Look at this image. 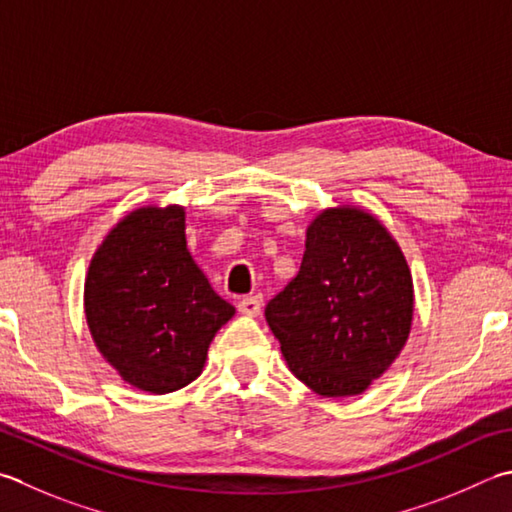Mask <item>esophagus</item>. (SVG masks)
Here are the masks:
<instances>
[{
  "label": "esophagus",
  "mask_w": 512,
  "mask_h": 512,
  "mask_svg": "<svg viewBox=\"0 0 512 512\" xmlns=\"http://www.w3.org/2000/svg\"><path fill=\"white\" fill-rule=\"evenodd\" d=\"M262 295H250V297H244V299H239V304H237V310L242 315H248V317H257L259 315V310H262Z\"/></svg>",
  "instance_id": "esophagus-1"
}]
</instances>
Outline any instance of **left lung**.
Here are the masks:
<instances>
[{
  "label": "left lung",
  "mask_w": 512,
  "mask_h": 512,
  "mask_svg": "<svg viewBox=\"0 0 512 512\" xmlns=\"http://www.w3.org/2000/svg\"><path fill=\"white\" fill-rule=\"evenodd\" d=\"M413 277L377 217L326 208L306 230L295 279L266 306L290 373L322 397L362 395L402 353Z\"/></svg>",
  "instance_id": "1"
}]
</instances>
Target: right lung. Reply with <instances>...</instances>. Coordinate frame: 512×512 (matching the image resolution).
I'll list each match as a JSON object with an SVG mask.
<instances>
[{
    "mask_svg": "<svg viewBox=\"0 0 512 512\" xmlns=\"http://www.w3.org/2000/svg\"><path fill=\"white\" fill-rule=\"evenodd\" d=\"M182 206H144L119 222L90 259L84 313L119 377L166 395L188 386L235 308L210 288L186 248Z\"/></svg>",
    "mask_w": 512,
    "mask_h": 512,
    "instance_id": "add662e5",
    "label": "right lung"
}]
</instances>
